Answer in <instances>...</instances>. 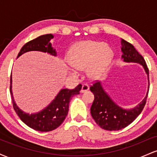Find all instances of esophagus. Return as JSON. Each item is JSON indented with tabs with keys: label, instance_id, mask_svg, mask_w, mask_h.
Here are the masks:
<instances>
[{
	"label": "esophagus",
	"instance_id": "obj_1",
	"mask_svg": "<svg viewBox=\"0 0 157 157\" xmlns=\"http://www.w3.org/2000/svg\"><path fill=\"white\" fill-rule=\"evenodd\" d=\"M89 89V86H88V85H86V84H83V85H82V88H81L80 92H81V93L86 92V91H87Z\"/></svg>",
	"mask_w": 157,
	"mask_h": 157
}]
</instances>
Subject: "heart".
<instances>
[{
    "label": "heart",
    "instance_id": "obj_1",
    "mask_svg": "<svg viewBox=\"0 0 157 157\" xmlns=\"http://www.w3.org/2000/svg\"><path fill=\"white\" fill-rule=\"evenodd\" d=\"M113 57L111 48L103 42L86 40L74 45L68 52L71 66L69 72L77 75V69L88 67V75L93 79L100 77L105 71Z\"/></svg>",
    "mask_w": 157,
    "mask_h": 157
}]
</instances>
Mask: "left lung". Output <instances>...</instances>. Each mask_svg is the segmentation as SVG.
<instances>
[{"label":"left lung","instance_id":"1","mask_svg":"<svg viewBox=\"0 0 157 157\" xmlns=\"http://www.w3.org/2000/svg\"><path fill=\"white\" fill-rule=\"evenodd\" d=\"M122 59L125 63H136L143 67L148 79V89L146 96L134 109H125L118 105L104 90L100 82H96L90 87L94 95L91 107V116L96 123L107 131H118L124 128L136 119L144 109L149 90L148 68L142 56L132 44L121 39Z\"/></svg>","mask_w":157,"mask_h":157}]
</instances>
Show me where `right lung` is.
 Here are the masks:
<instances>
[{
    "instance_id": "add662e5",
    "label": "right lung",
    "mask_w": 157,
    "mask_h": 157,
    "mask_svg": "<svg viewBox=\"0 0 157 157\" xmlns=\"http://www.w3.org/2000/svg\"><path fill=\"white\" fill-rule=\"evenodd\" d=\"M52 38H54L53 35L46 34V35L39 36L37 38L26 43L21 48L17 58H18L23 54L31 51L42 52L44 53L47 52L51 55L57 56L55 48L52 47V44L50 43V40ZM12 79L11 75L10 93L13 108L16 113L26 125L34 130L41 131V132H47V131L55 130L63 123L67 116L69 102L71 100V97L74 95L79 94L82 88V86L80 84L72 90L68 89H61L55 99L45 109L41 110L39 112L30 114L23 111L17 105L12 94Z\"/></svg>"
}]
</instances>
